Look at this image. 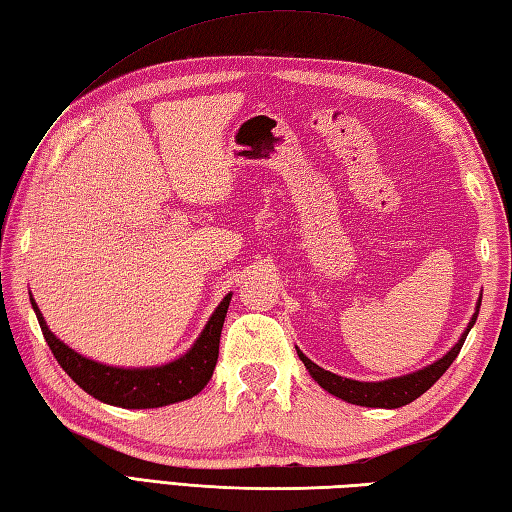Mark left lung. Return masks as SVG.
<instances>
[{
    "label": "left lung",
    "mask_w": 512,
    "mask_h": 512,
    "mask_svg": "<svg viewBox=\"0 0 512 512\" xmlns=\"http://www.w3.org/2000/svg\"><path fill=\"white\" fill-rule=\"evenodd\" d=\"M480 306H482V299H477L475 312H473L469 325H466V330L462 332L460 341L455 343L447 354L438 358V361H433L431 365L416 369V372L405 374V376H396V378H387V380H372V383H365V380H352V378H343L339 374L328 372V369H323L317 363H312L310 358L299 350V347H297V354L303 361V365H306L310 376L317 380V383L325 391H330L332 396L350 402V405L378 407V409H398V407H405V405H409V402L420 398L424 391L431 389L433 383H436V380L444 372H447L449 365L455 361V358H458L462 345L466 341V336H469L471 328L475 325L477 314H480Z\"/></svg>",
    "instance_id": "1"
}]
</instances>
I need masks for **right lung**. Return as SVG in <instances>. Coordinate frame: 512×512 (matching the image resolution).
Wrapping results in <instances>:
<instances>
[{"instance_id": "right-lung-1", "label": "right lung", "mask_w": 512, "mask_h": 512, "mask_svg": "<svg viewBox=\"0 0 512 512\" xmlns=\"http://www.w3.org/2000/svg\"><path fill=\"white\" fill-rule=\"evenodd\" d=\"M231 297L233 292H228L220 301V306L213 310L204 330L187 352L180 358H173L171 363L151 367L105 365L74 352L70 345L57 339V334L50 332L32 295L30 303L54 358L83 391H88L90 396L112 407L154 409L198 396L209 383L217 363V354H220V334Z\"/></svg>"}]
</instances>
